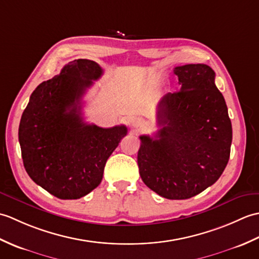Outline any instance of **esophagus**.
Listing matches in <instances>:
<instances>
[{
    "label": "esophagus",
    "mask_w": 259,
    "mask_h": 259,
    "mask_svg": "<svg viewBox=\"0 0 259 259\" xmlns=\"http://www.w3.org/2000/svg\"><path fill=\"white\" fill-rule=\"evenodd\" d=\"M144 125H145L144 121H142L140 118H136L131 121V126H133V128L136 130H141L142 128H144Z\"/></svg>",
    "instance_id": "obj_1"
}]
</instances>
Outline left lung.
<instances>
[{"label":"left lung","instance_id":"1","mask_svg":"<svg viewBox=\"0 0 259 259\" xmlns=\"http://www.w3.org/2000/svg\"><path fill=\"white\" fill-rule=\"evenodd\" d=\"M180 90L158 103L155 137L140 136L142 181L167 199H188L213 185L226 168L233 129L213 70L206 64L176 67Z\"/></svg>","mask_w":259,"mask_h":259}]
</instances>
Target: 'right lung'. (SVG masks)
<instances>
[{
  "instance_id": "1",
  "label": "right lung",
  "mask_w": 259,
  "mask_h": 259,
  "mask_svg": "<svg viewBox=\"0 0 259 259\" xmlns=\"http://www.w3.org/2000/svg\"><path fill=\"white\" fill-rule=\"evenodd\" d=\"M103 73L87 59L65 64L60 74L32 92L22 114L19 141L30 178L60 199H79L100 185L108 158L126 126L85 123L81 100Z\"/></svg>"
}]
</instances>
